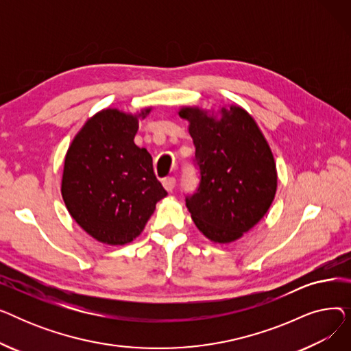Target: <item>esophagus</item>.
<instances>
[{"label": "esophagus", "instance_id": "esophagus-1", "mask_svg": "<svg viewBox=\"0 0 351 351\" xmlns=\"http://www.w3.org/2000/svg\"><path fill=\"white\" fill-rule=\"evenodd\" d=\"M162 185H163V188L168 191V192H172L173 191V188H175V185H176V179L173 178V176H168V178H165L163 180H162Z\"/></svg>", "mask_w": 351, "mask_h": 351}]
</instances>
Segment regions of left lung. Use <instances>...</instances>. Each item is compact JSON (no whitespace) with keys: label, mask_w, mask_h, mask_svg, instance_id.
I'll return each mask as SVG.
<instances>
[{"label":"left lung","mask_w":351,"mask_h":351,"mask_svg":"<svg viewBox=\"0 0 351 351\" xmlns=\"http://www.w3.org/2000/svg\"><path fill=\"white\" fill-rule=\"evenodd\" d=\"M179 117L189 121L200 171L199 188L186 196V208L212 242H234L259 223L274 199L278 172L270 146L252 115L237 105L212 115L199 106H183Z\"/></svg>","instance_id":"8db88e82"}]
</instances>
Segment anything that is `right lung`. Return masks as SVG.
<instances>
[{"mask_svg":"<svg viewBox=\"0 0 351 351\" xmlns=\"http://www.w3.org/2000/svg\"><path fill=\"white\" fill-rule=\"evenodd\" d=\"M139 114L117 108L89 118L68 147L61 193L72 219L98 242L118 246L143 230L166 191L156 179L152 156L135 145Z\"/></svg>","mask_w":351,"mask_h":351,"instance_id":"obj_1","label":"right lung"}]
</instances>
